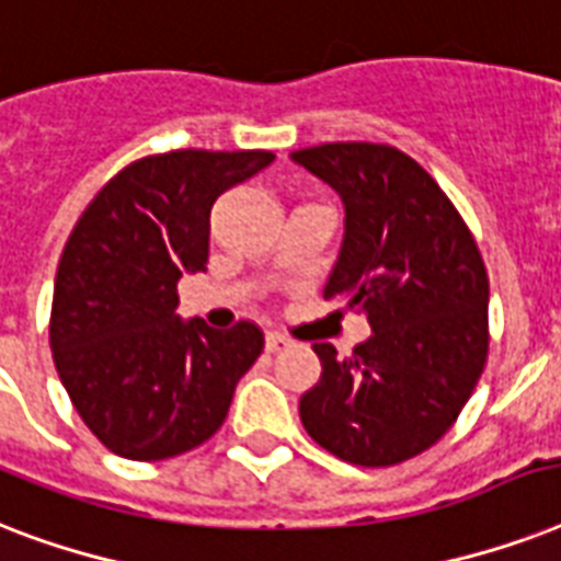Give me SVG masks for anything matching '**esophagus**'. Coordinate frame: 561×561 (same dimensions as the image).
<instances>
[{
    "instance_id": "1",
    "label": "esophagus",
    "mask_w": 561,
    "mask_h": 561,
    "mask_svg": "<svg viewBox=\"0 0 561 561\" xmlns=\"http://www.w3.org/2000/svg\"><path fill=\"white\" fill-rule=\"evenodd\" d=\"M288 346V337H282V334L276 332H267V337H264V350L267 352H279Z\"/></svg>"
}]
</instances>
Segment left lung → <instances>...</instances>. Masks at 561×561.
Wrapping results in <instances>:
<instances>
[{
	"label": "left lung",
	"mask_w": 561,
	"mask_h": 561,
	"mask_svg": "<svg viewBox=\"0 0 561 561\" xmlns=\"http://www.w3.org/2000/svg\"><path fill=\"white\" fill-rule=\"evenodd\" d=\"M290 160L341 194L343 244L325 299L369 320L367 341L299 399L308 436L355 466H396L454 425L489 352V279L460 211L416 160L390 145L329 142Z\"/></svg>",
	"instance_id": "left-lung-1"
}]
</instances>
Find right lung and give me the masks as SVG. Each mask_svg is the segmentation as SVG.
<instances>
[{
    "instance_id": "obj_1",
    "label": "right lung",
    "mask_w": 561,
    "mask_h": 561,
    "mask_svg": "<svg viewBox=\"0 0 561 561\" xmlns=\"http://www.w3.org/2000/svg\"><path fill=\"white\" fill-rule=\"evenodd\" d=\"M271 151H171L127 165L95 194L57 264L51 355L83 425L127 460H169L227 419L264 350L241 320H180L178 282L206 271L209 211Z\"/></svg>"
}]
</instances>
